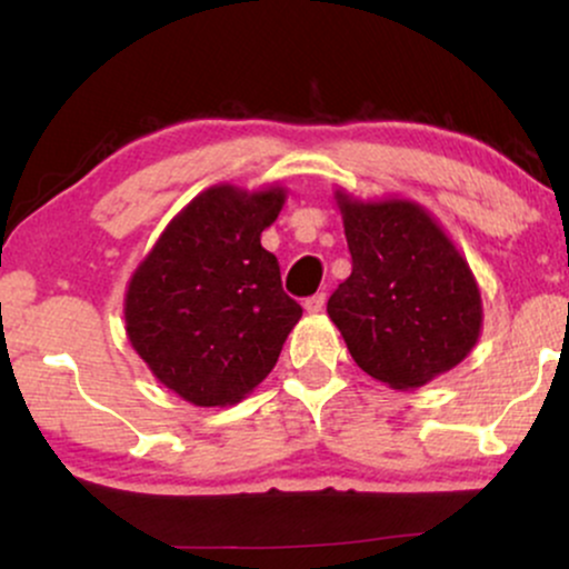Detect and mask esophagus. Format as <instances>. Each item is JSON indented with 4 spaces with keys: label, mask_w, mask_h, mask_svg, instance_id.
<instances>
[{
    "label": "esophagus",
    "mask_w": 569,
    "mask_h": 569,
    "mask_svg": "<svg viewBox=\"0 0 569 569\" xmlns=\"http://www.w3.org/2000/svg\"><path fill=\"white\" fill-rule=\"evenodd\" d=\"M326 305V293H312V297L305 299V310L310 312V316H318V312L323 310Z\"/></svg>",
    "instance_id": "obj_1"
}]
</instances>
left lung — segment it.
Instances as JSON below:
<instances>
[{"mask_svg":"<svg viewBox=\"0 0 569 569\" xmlns=\"http://www.w3.org/2000/svg\"><path fill=\"white\" fill-rule=\"evenodd\" d=\"M352 272L326 312L352 361L393 390H417L476 348L485 307L476 276L441 221L409 198L335 189Z\"/></svg>","mask_w":569,"mask_h":569,"instance_id":"1","label":"left lung"}]
</instances>
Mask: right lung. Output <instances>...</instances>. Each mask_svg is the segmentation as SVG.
<instances>
[{
    "mask_svg": "<svg viewBox=\"0 0 569 569\" xmlns=\"http://www.w3.org/2000/svg\"><path fill=\"white\" fill-rule=\"evenodd\" d=\"M286 187L202 189L141 259L126 289V335L160 385L194 407H232L259 388L302 318L262 232Z\"/></svg>",
    "mask_w": 569,
    "mask_h": 569,
    "instance_id": "obj_1",
    "label": "right lung"
}]
</instances>
